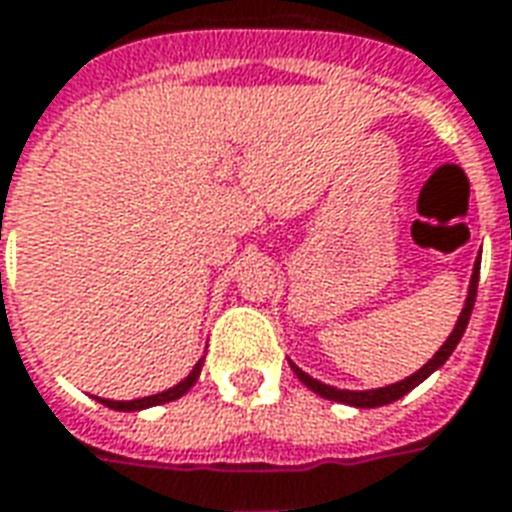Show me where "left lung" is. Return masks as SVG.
Here are the masks:
<instances>
[{
	"mask_svg": "<svg viewBox=\"0 0 512 512\" xmlns=\"http://www.w3.org/2000/svg\"><path fill=\"white\" fill-rule=\"evenodd\" d=\"M478 276H480V257L475 268H472V279H469V293L467 301H464V309L458 314L456 328L450 331L448 342L442 344L437 352H434V358L429 363H423V369H418L415 374H410L407 380L393 382V385H385V388H374V391H342V388H333V385H325V382L314 380L306 372H301L293 361H290V369L295 372V377L304 382L309 391H314L317 396H323V399L331 401H342V404H350V407H361V410H369V407H385V404H391V401L401 399V396H407L412 388H418L420 382L426 380L429 374H434L442 366V363L448 361L450 352L456 350V344L461 342V336L467 331L469 317H472V306H475V295H478Z\"/></svg>",
	"mask_w": 512,
	"mask_h": 512,
	"instance_id": "8db88e82",
	"label": "left lung"
}]
</instances>
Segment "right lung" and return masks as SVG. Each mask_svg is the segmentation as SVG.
<instances>
[{"label":"right lung","instance_id":"obj_1","mask_svg":"<svg viewBox=\"0 0 512 512\" xmlns=\"http://www.w3.org/2000/svg\"><path fill=\"white\" fill-rule=\"evenodd\" d=\"M200 366H203V358H200L198 363H195V369L184 377V380L179 382V385H173V388H168V391L162 393H154V396H143V399H132V401H111V399H97L100 404H105V407H111V410H119V412H138V410H149V407H157V404H165V401H176L181 399L184 393L198 382L200 377Z\"/></svg>","mask_w":512,"mask_h":512}]
</instances>
